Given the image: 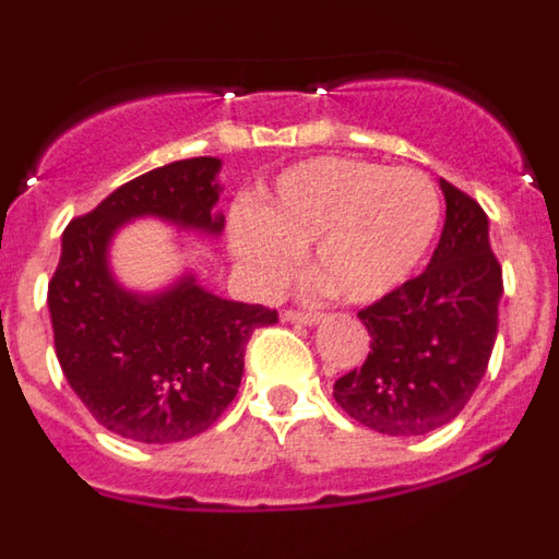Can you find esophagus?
<instances>
[{
    "instance_id": "esophagus-1",
    "label": "esophagus",
    "mask_w": 559,
    "mask_h": 559,
    "mask_svg": "<svg viewBox=\"0 0 559 559\" xmlns=\"http://www.w3.org/2000/svg\"><path fill=\"white\" fill-rule=\"evenodd\" d=\"M283 322L305 324V328H313V324L322 322V316H319V313H308V310H283Z\"/></svg>"
}]
</instances>
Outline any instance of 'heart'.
<instances>
[{"label": "heart", "mask_w": 559, "mask_h": 559, "mask_svg": "<svg viewBox=\"0 0 559 559\" xmlns=\"http://www.w3.org/2000/svg\"><path fill=\"white\" fill-rule=\"evenodd\" d=\"M442 204L414 167L386 170L353 156H316L285 167L257 206L229 221L237 263L260 283L283 285L299 249L344 302L374 305L417 274L437 240Z\"/></svg>", "instance_id": "1"}]
</instances>
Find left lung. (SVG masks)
Wrapping results in <instances>:
<instances>
[{
  "label": "left lung",
  "instance_id": "8db88e82",
  "mask_svg": "<svg viewBox=\"0 0 559 559\" xmlns=\"http://www.w3.org/2000/svg\"><path fill=\"white\" fill-rule=\"evenodd\" d=\"M445 226L431 263L358 313L369 330L364 367L335 380L333 397L360 426L419 437L459 417L481 383L498 333L501 265L481 206L439 179Z\"/></svg>",
  "mask_w": 559,
  "mask_h": 559
}]
</instances>
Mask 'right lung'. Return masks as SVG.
I'll return each mask as SVG.
<instances>
[{
    "mask_svg": "<svg viewBox=\"0 0 559 559\" xmlns=\"http://www.w3.org/2000/svg\"><path fill=\"white\" fill-rule=\"evenodd\" d=\"M221 165L195 156L142 173L61 237L47 294L58 364L92 417L133 442L167 445L206 431L235 400L251 333L276 322V310L206 290L195 271L145 294L114 276L108 251L131 221L221 237Z\"/></svg>",
    "mask_w": 559,
    "mask_h": 559,
    "instance_id": "1",
    "label": "right lung"
}]
</instances>
